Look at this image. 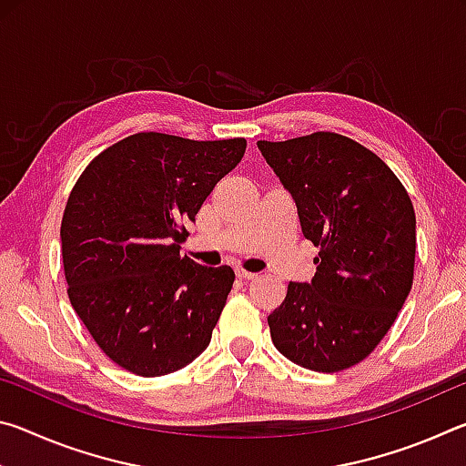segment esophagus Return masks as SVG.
Masks as SVG:
<instances>
[{
  "mask_svg": "<svg viewBox=\"0 0 466 466\" xmlns=\"http://www.w3.org/2000/svg\"><path fill=\"white\" fill-rule=\"evenodd\" d=\"M236 275H238L240 279H257V273L247 271V269H236Z\"/></svg>",
  "mask_w": 466,
  "mask_h": 466,
  "instance_id": "1",
  "label": "esophagus"
}]
</instances>
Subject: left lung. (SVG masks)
Masks as SVG:
<instances>
[{"mask_svg": "<svg viewBox=\"0 0 466 466\" xmlns=\"http://www.w3.org/2000/svg\"><path fill=\"white\" fill-rule=\"evenodd\" d=\"M257 146L320 248L312 283H289L267 319L273 345L298 366L341 372L376 350L411 291L413 203L386 162L351 137L317 131Z\"/></svg>", "mask_w": 466, "mask_h": 466, "instance_id": "obj_1", "label": "left lung"}]
</instances>
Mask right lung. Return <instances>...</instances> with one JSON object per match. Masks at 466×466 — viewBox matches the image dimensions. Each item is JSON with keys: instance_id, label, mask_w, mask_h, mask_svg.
I'll list each match as a JSON object with an SVG mask.
<instances>
[{"instance_id": "obj_1", "label": "right lung", "mask_w": 466, "mask_h": 466, "mask_svg": "<svg viewBox=\"0 0 466 466\" xmlns=\"http://www.w3.org/2000/svg\"><path fill=\"white\" fill-rule=\"evenodd\" d=\"M244 149V137L144 131L100 152L76 180L61 219L67 296L116 366L164 376L209 345L234 271L197 265L177 242Z\"/></svg>"}]
</instances>
